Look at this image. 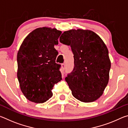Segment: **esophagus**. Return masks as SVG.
I'll use <instances>...</instances> for the list:
<instances>
[{"label": "esophagus", "mask_w": 128, "mask_h": 128, "mask_svg": "<svg viewBox=\"0 0 128 128\" xmlns=\"http://www.w3.org/2000/svg\"><path fill=\"white\" fill-rule=\"evenodd\" d=\"M65 66H66V65H65V64L63 63V64H61V67H62V70H64L65 69Z\"/></svg>", "instance_id": "1"}]
</instances>
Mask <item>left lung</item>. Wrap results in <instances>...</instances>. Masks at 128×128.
<instances>
[{
  "label": "left lung",
  "instance_id": "8db88e82",
  "mask_svg": "<svg viewBox=\"0 0 128 128\" xmlns=\"http://www.w3.org/2000/svg\"><path fill=\"white\" fill-rule=\"evenodd\" d=\"M60 42L70 46L74 55V69L66 78L73 96L85 103L97 100L110 77L111 61L105 43L94 32L80 29L64 32Z\"/></svg>",
  "mask_w": 128,
  "mask_h": 128
}]
</instances>
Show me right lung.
Instances as JSON below:
<instances>
[{
	"label": "right lung",
	"mask_w": 128,
	"mask_h": 128,
	"mask_svg": "<svg viewBox=\"0 0 128 128\" xmlns=\"http://www.w3.org/2000/svg\"><path fill=\"white\" fill-rule=\"evenodd\" d=\"M62 32L56 28L43 27L26 36L17 53V76L20 88L28 100L44 103L52 96L54 85L62 80L60 65L55 62Z\"/></svg>",
	"instance_id": "obj_1"
}]
</instances>
